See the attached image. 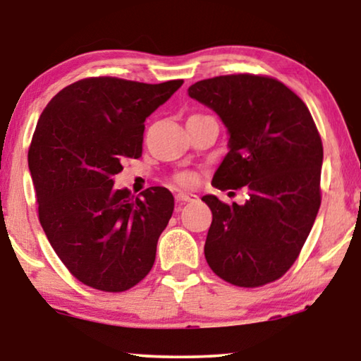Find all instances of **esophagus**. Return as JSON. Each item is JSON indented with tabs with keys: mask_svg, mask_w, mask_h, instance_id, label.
Instances as JSON below:
<instances>
[{
	"mask_svg": "<svg viewBox=\"0 0 361 361\" xmlns=\"http://www.w3.org/2000/svg\"><path fill=\"white\" fill-rule=\"evenodd\" d=\"M176 200H177V204H187V202H197V200H199V197H197L195 194L179 192V194L176 195Z\"/></svg>",
	"mask_w": 361,
	"mask_h": 361,
	"instance_id": "esophagus-1",
	"label": "esophagus"
}]
</instances>
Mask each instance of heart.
I'll use <instances>...</instances> for the list:
<instances>
[{"label": "heart", "instance_id": "1", "mask_svg": "<svg viewBox=\"0 0 361 361\" xmlns=\"http://www.w3.org/2000/svg\"><path fill=\"white\" fill-rule=\"evenodd\" d=\"M174 180L182 187H192L197 182V174L192 171H182L174 176Z\"/></svg>", "mask_w": 361, "mask_h": 361}]
</instances>
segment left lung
Segmentation results:
<instances>
[{
  "label": "left lung",
  "instance_id": "8db88e82",
  "mask_svg": "<svg viewBox=\"0 0 361 361\" xmlns=\"http://www.w3.org/2000/svg\"><path fill=\"white\" fill-rule=\"evenodd\" d=\"M189 95L210 106L228 128L230 151L212 184L248 189L245 205L215 195L205 259L240 288H259L288 273L320 207L324 147L309 108L268 75L233 73L194 83Z\"/></svg>",
  "mask_w": 361,
  "mask_h": 361
}]
</instances>
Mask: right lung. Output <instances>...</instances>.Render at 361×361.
I'll return each instance as SVG.
<instances>
[{
  "instance_id": "right-lung-1",
  "label": "right lung",
  "mask_w": 361,
  "mask_h": 361,
  "mask_svg": "<svg viewBox=\"0 0 361 361\" xmlns=\"http://www.w3.org/2000/svg\"><path fill=\"white\" fill-rule=\"evenodd\" d=\"M182 83L82 78L39 118L27 152L39 221L73 278L93 289L123 293L154 264L174 197L149 187L135 199L111 177L141 157L146 118Z\"/></svg>"
}]
</instances>
